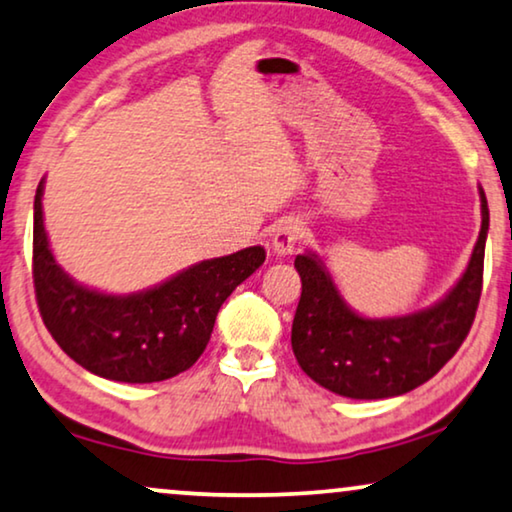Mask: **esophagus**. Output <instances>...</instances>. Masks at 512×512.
<instances>
[{"label": "esophagus", "instance_id": "obj_1", "mask_svg": "<svg viewBox=\"0 0 512 512\" xmlns=\"http://www.w3.org/2000/svg\"><path fill=\"white\" fill-rule=\"evenodd\" d=\"M304 234H306V227L299 218L280 220L276 232H273V253H276L278 257L290 255L294 246L304 239Z\"/></svg>", "mask_w": 512, "mask_h": 512}]
</instances>
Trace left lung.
I'll list each match as a JSON object with an SVG mask.
<instances>
[{"instance_id":"1","label":"left lung","mask_w":512,"mask_h":512,"mask_svg":"<svg viewBox=\"0 0 512 512\" xmlns=\"http://www.w3.org/2000/svg\"><path fill=\"white\" fill-rule=\"evenodd\" d=\"M478 190L482 225L471 262L459 283L424 311L364 318L345 304L318 255H297L301 299L292 350L308 378L341 397L387 399L415 390L448 364L469 336L482 292L489 208L482 187Z\"/></svg>"}]
</instances>
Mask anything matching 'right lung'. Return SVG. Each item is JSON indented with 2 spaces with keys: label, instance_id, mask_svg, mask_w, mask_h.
Instances as JSON below:
<instances>
[{
  "label": "right lung",
  "instance_id": "1",
  "mask_svg": "<svg viewBox=\"0 0 512 512\" xmlns=\"http://www.w3.org/2000/svg\"><path fill=\"white\" fill-rule=\"evenodd\" d=\"M43 181L34 197L32 276L43 325L57 345L95 376L118 383H160L190 369L215 315L262 266L264 248L204 259L150 290L104 294L78 285L50 253L43 227Z\"/></svg>",
  "mask_w": 512,
  "mask_h": 512
}]
</instances>
